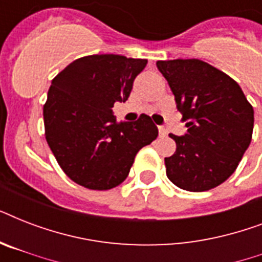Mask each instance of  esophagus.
Returning <instances> with one entry per match:
<instances>
[{"label": "esophagus", "instance_id": "34e87169", "mask_svg": "<svg viewBox=\"0 0 262 262\" xmlns=\"http://www.w3.org/2000/svg\"><path fill=\"white\" fill-rule=\"evenodd\" d=\"M159 135L160 137H164V136H167V129L163 126H159Z\"/></svg>", "mask_w": 262, "mask_h": 262}]
</instances>
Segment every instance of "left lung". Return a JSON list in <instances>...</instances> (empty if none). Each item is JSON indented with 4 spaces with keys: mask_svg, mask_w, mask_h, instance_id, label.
<instances>
[{
    "mask_svg": "<svg viewBox=\"0 0 262 262\" xmlns=\"http://www.w3.org/2000/svg\"><path fill=\"white\" fill-rule=\"evenodd\" d=\"M156 67L187 121L186 135H170L177 151L164 158L167 178L187 191L219 186L235 171L252 141V104L236 81L204 61H158Z\"/></svg>",
    "mask_w": 262,
    "mask_h": 262,
    "instance_id": "obj_1",
    "label": "left lung"
}]
</instances>
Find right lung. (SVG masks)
Masks as SVG:
<instances>
[{"mask_svg":"<svg viewBox=\"0 0 262 262\" xmlns=\"http://www.w3.org/2000/svg\"><path fill=\"white\" fill-rule=\"evenodd\" d=\"M147 59L87 55L51 81L43 106L46 140L63 172L81 186L108 190L126 179L137 152L158 137L151 117L117 122L115 102H125Z\"/></svg>","mask_w":262,"mask_h":262,"instance_id":"obj_1","label":"right lung"}]
</instances>
